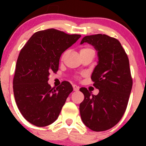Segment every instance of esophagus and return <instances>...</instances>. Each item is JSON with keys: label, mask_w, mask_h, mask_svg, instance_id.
Here are the masks:
<instances>
[{"label": "esophagus", "mask_w": 146, "mask_h": 146, "mask_svg": "<svg viewBox=\"0 0 146 146\" xmlns=\"http://www.w3.org/2000/svg\"><path fill=\"white\" fill-rule=\"evenodd\" d=\"M73 90L74 91H78L79 90V87L77 86L76 85H73Z\"/></svg>", "instance_id": "obj_1"}]
</instances>
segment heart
Here are the masks:
<instances>
[{
  "label": "heart",
  "instance_id": "1",
  "mask_svg": "<svg viewBox=\"0 0 146 146\" xmlns=\"http://www.w3.org/2000/svg\"><path fill=\"white\" fill-rule=\"evenodd\" d=\"M89 51H94L93 49H92L91 48H89V47H85V48H82L81 50L80 51V54H82V53H85V52H89Z\"/></svg>",
  "mask_w": 146,
  "mask_h": 146
}]
</instances>
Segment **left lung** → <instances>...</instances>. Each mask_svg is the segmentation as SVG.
I'll return each instance as SVG.
<instances>
[{
	"label": "left lung",
	"mask_w": 146,
	"mask_h": 146,
	"mask_svg": "<svg viewBox=\"0 0 146 146\" xmlns=\"http://www.w3.org/2000/svg\"><path fill=\"white\" fill-rule=\"evenodd\" d=\"M98 51V64L91 76L97 95L80 89L84 100L80 113L84 124L94 131H103L115 126L123 117L131 91L129 61L124 49L115 38L106 35H90L82 39Z\"/></svg>",
	"instance_id": "1"
}]
</instances>
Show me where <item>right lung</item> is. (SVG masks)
<instances>
[{
    "mask_svg": "<svg viewBox=\"0 0 146 146\" xmlns=\"http://www.w3.org/2000/svg\"><path fill=\"white\" fill-rule=\"evenodd\" d=\"M81 36L55 29L35 32L19 54L13 79V92L19 110L36 126H48L58 117L71 84L62 82L57 88L48 83L51 72L58 69L61 54Z\"/></svg>",
    "mask_w": 146,
    "mask_h": 146,
    "instance_id": "obj_1",
    "label": "right lung"
}]
</instances>
